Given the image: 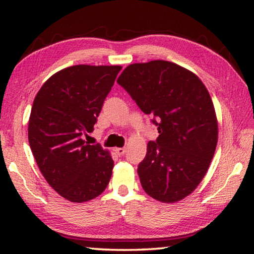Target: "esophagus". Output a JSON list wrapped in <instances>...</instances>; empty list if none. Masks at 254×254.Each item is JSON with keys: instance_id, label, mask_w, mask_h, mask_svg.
Here are the masks:
<instances>
[{"instance_id": "esophagus-1", "label": "esophagus", "mask_w": 254, "mask_h": 254, "mask_svg": "<svg viewBox=\"0 0 254 254\" xmlns=\"http://www.w3.org/2000/svg\"><path fill=\"white\" fill-rule=\"evenodd\" d=\"M114 151L118 154V156H123V154L126 153L127 150H126V148H115Z\"/></svg>"}]
</instances>
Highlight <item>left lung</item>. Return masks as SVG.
<instances>
[{
  "label": "left lung",
  "instance_id": "8db88e82",
  "mask_svg": "<svg viewBox=\"0 0 254 254\" xmlns=\"http://www.w3.org/2000/svg\"><path fill=\"white\" fill-rule=\"evenodd\" d=\"M118 84L145 114L157 118L159 136L137 167L142 188L161 203H176L205 177L218 137L209 93L194 72L167 60L131 64Z\"/></svg>",
  "mask_w": 254,
  "mask_h": 254
}]
</instances>
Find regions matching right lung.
Segmentation results:
<instances>
[{
	"label": "right lung",
	"instance_id": "add662e5",
	"mask_svg": "<svg viewBox=\"0 0 254 254\" xmlns=\"http://www.w3.org/2000/svg\"><path fill=\"white\" fill-rule=\"evenodd\" d=\"M121 66L76 65L45 81L29 118L30 148L42 176L72 203L100 196L110 183L114 161L109 150L85 142Z\"/></svg>",
	"mask_w": 254,
	"mask_h": 254
}]
</instances>
